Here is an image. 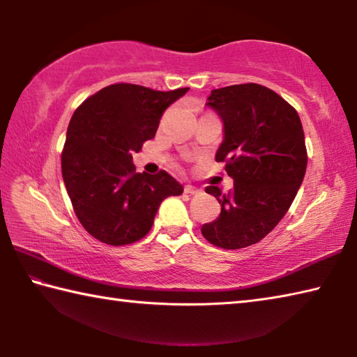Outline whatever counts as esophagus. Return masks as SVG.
Masks as SVG:
<instances>
[{
	"label": "esophagus",
	"instance_id": "1",
	"mask_svg": "<svg viewBox=\"0 0 357 357\" xmlns=\"http://www.w3.org/2000/svg\"><path fill=\"white\" fill-rule=\"evenodd\" d=\"M184 192L187 193V195H195V193H198L200 190H198L197 187H193V185H190V184H187V185H184Z\"/></svg>",
	"mask_w": 357,
	"mask_h": 357
}]
</instances>
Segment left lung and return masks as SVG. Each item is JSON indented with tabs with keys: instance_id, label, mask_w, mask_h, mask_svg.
Segmentation results:
<instances>
[{
	"instance_id": "left-lung-1",
	"label": "left lung",
	"mask_w": 357,
	"mask_h": 357,
	"mask_svg": "<svg viewBox=\"0 0 357 357\" xmlns=\"http://www.w3.org/2000/svg\"><path fill=\"white\" fill-rule=\"evenodd\" d=\"M206 105L223 124L215 160L225 162L234 184L225 195L206 187L222 209L202 234L222 249H243L273 231L291 206L307 168L304 130L298 112L257 83L213 89Z\"/></svg>"
}]
</instances>
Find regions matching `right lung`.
<instances>
[{
    "mask_svg": "<svg viewBox=\"0 0 357 357\" xmlns=\"http://www.w3.org/2000/svg\"><path fill=\"white\" fill-rule=\"evenodd\" d=\"M189 91H154L116 83L88 98L72 114L61 155L63 179L78 220L110 245L146 236L160 203L183 185L162 170L137 173L132 154L159 128L165 108Z\"/></svg>",
    "mask_w": 357,
    "mask_h": 357,
    "instance_id": "obj_1",
    "label": "right lung"
}]
</instances>
